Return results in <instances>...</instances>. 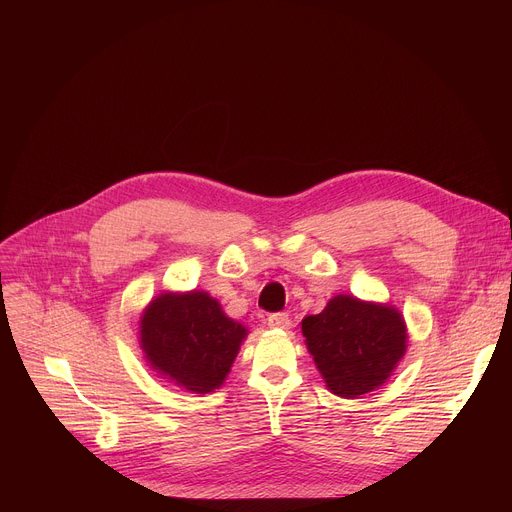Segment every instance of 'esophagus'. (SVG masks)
I'll return each mask as SVG.
<instances>
[{"mask_svg": "<svg viewBox=\"0 0 512 512\" xmlns=\"http://www.w3.org/2000/svg\"><path fill=\"white\" fill-rule=\"evenodd\" d=\"M267 326L269 328H277V330H285L289 326V316L285 312H275V314H269L267 318Z\"/></svg>", "mask_w": 512, "mask_h": 512, "instance_id": "1", "label": "esophagus"}]
</instances>
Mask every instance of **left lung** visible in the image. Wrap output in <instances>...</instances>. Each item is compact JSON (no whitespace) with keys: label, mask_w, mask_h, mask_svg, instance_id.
Returning <instances> with one entry per match:
<instances>
[{"label":"left lung","mask_w":512,"mask_h":512,"mask_svg":"<svg viewBox=\"0 0 512 512\" xmlns=\"http://www.w3.org/2000/svg\"><path fill=\"white\" fill-rule=\"evenodd\" d=\"M302 332L328 389L358 397L381 387L407 348V332L395 308L336 296L302 322Z\"/></svg>","instance_id":"8db88e82"}]
</instances>
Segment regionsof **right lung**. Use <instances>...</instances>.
<instances>
[{
	"instance_id": "obj_1",
	"label": "right lung",
	"mask_w": 512,
	"mask_h": 512,
	"mask_svg": "<svg viewBox=\"0 0 512 512\" xmlns=\"http://www.w3.org/2000/svg\"><path fill=\"white\" fill-rule=\"evenodd\" d=\"M139 334L145 358L164 379L208 393L223 385L247 330L204 291H190L156 298Z\"/></svg>"
}]
</instances>
